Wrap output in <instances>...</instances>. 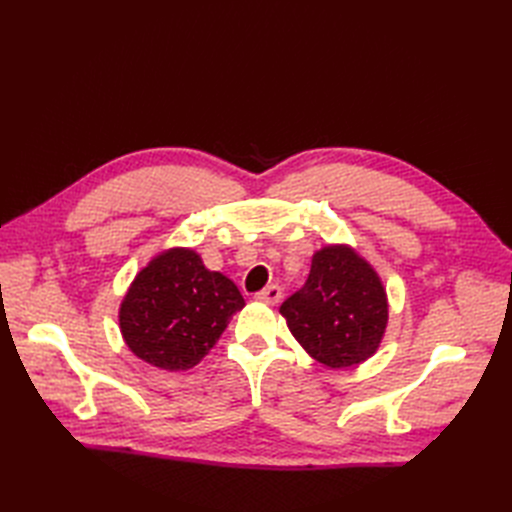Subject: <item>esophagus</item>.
Returning <instances> with one entry per match:
<instances>
[{
  "label": "esophagus",
  "mask_w": 512,
  "mask_h": 512,
  "mask_svg": "<svg viewBox=\"0 0 512 512\" xmlns=\"http://www.w3.org/2000/svg\"><path fill=\"white\" fill-rule=\"evenodd\" d=\"M256 299L262 301V303H269V305H275L277 301L282 299V288L277 284H271L267 288H262L260 292H256Z\"/></svg>",
  "instance_id": "1"
}]
</instances>
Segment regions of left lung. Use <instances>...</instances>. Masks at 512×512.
Listing matches in <instances>:
<instances>
[{
	"mask_svg": "<svg viewBox=\"0 0 512 512\" xmlns=\"http://www.w3.org/2000/svg\"><path fill=\"white\" fill-rule=\"evenodd\" d=\"M280 314L305 352L331 369L374 356L389 322L380 275L350 245H324L312 256L305 286Z\"/></svg>",
	"mask_w": 512,
	"mask_h": 512,
	"instance_id": "left-lung-1",
	"label": "left lung"
}]
</instances>
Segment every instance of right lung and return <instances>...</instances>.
<instances>
[{"mask_svg": "<svg viewBox=\"0 0 512 512\" xmlns=\"http://www.w3.org/2000/svg\"><path fill=\"white\" fill-rule=\"evenodd\" d=\"M245 301L190 247H170L136 273L119 307L123 342L145 363L181 371L203 361Z\"/></svg>", "mask_w": 512, "mask_h": 512, "instance_id": "1", "label": "right lung"}]
</instances>
